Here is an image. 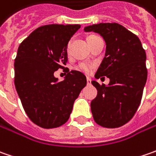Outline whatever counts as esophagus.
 Here are the masks:
<instances>
[{
    "instance_id": "obj_1",
    "label": "esophagus",
    "mask_w": 156,
    "mask_h": 156,
    "mask_svg": "<svg viewBox=\"0 0 156 156\" xmlns=\"http://www.w3.org/2000/svg\"><path fill=\"white\" fill-rule=\"evenodd\" d=\"M87 85H90L91 84V79L89 77H87Z\"/></svg>"
}]
</instances>
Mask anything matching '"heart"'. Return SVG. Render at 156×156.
<instances>
[{
	"label": "heart",
	"instance_id": "heart-1",
	"mask_svg": "<svg viewBox=\"0 0 156 156\" xmlns=\"http://www.w3.org/2000/svg\"><path fill=\"white\" fill-rule=\"evenodd\" d=\"M93 36H94V35H89V36H87V41L90 39V38H92ZM69 44H70V42H69L67 44V47H66V51H67V53H69ZM93 69L94 65L92 63L89 62H81L79 63L78 65H76V67H75L76 70H78L80 72H82V73H85V74H90L92 72Z\"/></svg>",
	"mask_w": 156,
	"mask_h": 156
}]
</instances>
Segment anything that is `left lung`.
I'll list each match as a JSON object with an SVG mask.
<instances>
[{
	"label": "left lung",
	"mask_w": 156,
	"mask_h": 156,
	"mask_svg": "<svg viewBox=\"0 0 156 156\" xmlns=\"http://www.w3.org/2000/svg\"><path fill=\"white\" fill-rule=\"evenodd\" d=\"M100 34L106 42V54L95 78L107 76L108 86L92 81L97 95L91 112L98 125L115 129L129 122L141 103L147 81L146 53L135 34L118 23H99L84 27Z\"/></svg>",
	"instance_id": "obj_1"
}]
</instances>
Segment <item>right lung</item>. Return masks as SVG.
I'll list each match as a JSON object with an SVG mask.
<instances>
[{
  "instance_id": "add662e5",
  "label": "right lung",
  "mask_w": 156,
  "mask_h": 156,
  "mask_svg": "<svg viewBox=\"0 0 156 156\" xmlns=\"http://www.w3.org/2000/svg\"><path fill=\"white\" fill-rule=\"evenodd\" d=\"M80 27L77 24L41 26L18 48L15 88L28 118L41 128L54 129L67 122L75 99L87 84L86 76L76 70H69L62 81L54 76L67 64L66 47Z\"/></svg>"
}]
</instances>
